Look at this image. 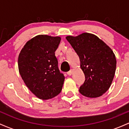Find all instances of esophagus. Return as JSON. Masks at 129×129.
<instances>
[{"label":"esophagus","mask_w":129,"mask_h":129,"mask_svg":"<svg viewBox=\"0 0 129 129\" xmlns=\"http://www.w3.org/2000/svg\"><path fill=\"white\" fill-rule=\"evenodd\" d=\"M73 70H70L69 72H67V75H69V76H71V75H72V73H73Z\"/></svg>","instance_id":"34e87169"}]
</instances>
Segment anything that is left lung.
<instances>
[{"instance_id":"obj_1","label":"left lung","mask_w":129,"mask_h":129,"mask_svg":"<svg viewBox=\"0 0 129 129\" xmlns=\"http://www.w3.org/2000/svg\"><path fill=\"white\" fill-rule=\"evenodd\" d=\"M66 39L76 51L85 81L79 92L85 97L101 96L110 88L116 67V56L104 41L96 35L84 33Z\"/></svg>"}]
</instances>
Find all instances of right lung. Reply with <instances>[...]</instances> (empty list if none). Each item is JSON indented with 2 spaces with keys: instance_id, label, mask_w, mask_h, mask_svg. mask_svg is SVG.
Instances as JSON below:
<instances>
[{
  "instance_id": "1",
  "label": "right lung",
  "mask_w": 129,
  "mask_h": 129,
  "mask_svg": "<svg viewBox=\"0 0 129 129\" xmlns=\"http://www.w3.org/2000/svg\"><path fill=\"white\" fill-rule=\"evenodd\" d=\"M60 39L59 36L38 35L26 42L19 54L20 76L40 100L56 96L62 88L65 76L58 69L54 53Z\"/></svg>"
}]
</instances>
